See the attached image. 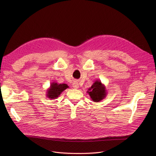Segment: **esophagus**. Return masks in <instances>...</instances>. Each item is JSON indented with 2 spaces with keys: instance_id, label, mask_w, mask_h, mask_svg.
Here are the masks:
<instances>
[{
  "instance_id": "obj_1",
  "label": "esophagus",
  "mask_w": 156,
  "mask_h": 156,
  "mask_svg": "<svg viewBox=\"0 0 156 156\" xmlns=\"http://www.w3.org/2000/svg\"><path fill=\"white\" fill-rule=\"evenodd\" d=\"M73 87L75 89H77L79 88V84L77 81H74L73 83Z\"/></svg>"
}]
</instances>
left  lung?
Returning a JSON list of instances; mask_svg holds the SVG:
<instances>
[{"label": "left lung", "mask_w": 156, "mask_h": 156, "mask_svg": "<svg viewBox=\"0 0 156 156\" xmlns=\"http://www.w3.org/2000/svg\"><path fill=\"white\" fill-rule=\"evenodd\" d=\"M88 94L92 101L99 102L104 99L107 95L105 86L102 83L101 80H96L93 85L88 89Z\"/></svg>", "instance_id": "obj_1"}]
</instances>
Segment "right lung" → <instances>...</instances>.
I'll return each instance as SVG.
<instances>
[{
	"label": "right lung",
	"instance_id": "1",
	"mask_svg": "<svg viewBox=\"0 0 156 156\" xmlns=\"http://www.w3.org/2000/svg\"><path fill=\"white\" fill-rule=\"evenodd\" d=\"M69 88V86L66 83H57L56 82L51 83L50 87L47 90V97L50 99H55L61 95V94Z\"/></svg>",
	"mask_w": 156,
	"mask_h": 156
}]
</instances>
